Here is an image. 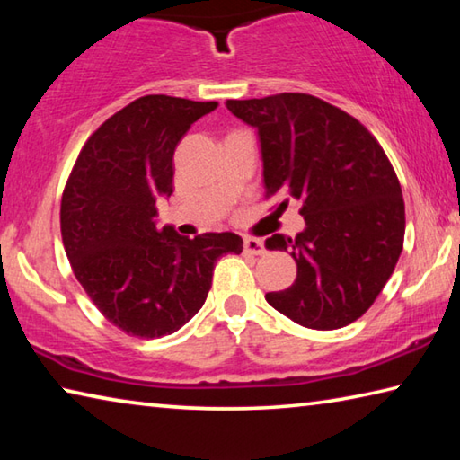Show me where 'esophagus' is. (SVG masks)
<instances>
[{"label": "esophagus", "instance_id": "1", "mask_svg": "<svg viewBox=\"0 0 460 460\" xmlns=\"http://www.w3.org/2000/svg\"><path fill=\"white\" fill-rule=\"evenodd\" d=\"M243 252L249 255H263L266 253V245L261 243L260 239L255 237H245L243 239Z\"/></svg>", "mask_w": 460, "mask_h": 460}]
</instances>
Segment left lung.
<instances>
[{
	"mask_svg": "<svg viewBox=\"0 0 460 460\" xmlns=\"http://www.w3.org/2000/svg\"><path fill=\"white\" fill-rule=\"evenodd\" d=\"M227 109L258 128L266 197L300 202L306 229L271 235L298 276L268 292L278 313L306 329L332 331L367 313L400 260L406 233L402 186L371 131L342 109L306 93L229 99Z\"/></svg>",
	"mask_w": 460,
	"mask_h": 460,
	"instance_id": "left-lung-1",
	"label": "left lung"
}]
</instances>
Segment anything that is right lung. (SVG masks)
Masks as SVG:
<instances>
[{
  "label": "right lung",
  "instance_id": "right-lung-1",
  "mask_svg": "<svg viewBox=\"0 0 460 460\" xmlns=\"http://www.w3.org/2000/svg\"><path fill=\"white\" fill-rule=\"evenodd\" d=\"M217 101L146 95L93 131L60 200L66 258L109 323L139 339L181 329L205 305L217 260L241 253L235 233L181 237L158 229L155 199L174 190V150Z\"/></svg>",
  "mask_w": 460,
  "mask_h": 460
}]
</instances>
